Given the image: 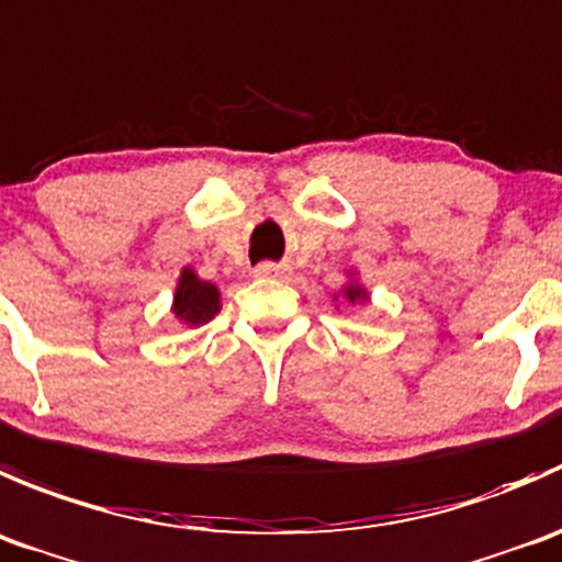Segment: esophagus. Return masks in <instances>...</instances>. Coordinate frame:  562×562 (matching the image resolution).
I'll return each mask as SVG.
<instances>
[{"instance_id": "obj_1", "label": "esophagus", "mask_w": 562, "mask_h": 562, "mask_svg": "<svg viewBox=\"0 0 562 562\" xmlns=\"http://www.w3.org/2000/svg\"><path fill=\"white\" fill-rule=\"evenodd\" d=\"M281 273H283V270L273 262H262V265H257V268H254V276H257V279H279Z\"/></svg>"}]
</instances>
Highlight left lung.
<instances>
[{
    "label": "left lung",
    "mask_w": 562,
    "mask_h": 562,
    "mask_svg": "<svg viewBox=\"0 0 562 562\" xmlns=\"http://www.w3.org/2000/svg\"><path fill=\"white\" fill-rule=\"evenodd\" d=\"M369 289L363 286L355 270H347V283L333 294V303H347V305H363L369 303Z\"/></svg>",
    "instance_id": "obj_1"
}]
</instances>
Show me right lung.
Here are the masks:
<instances>
[{
    "label": "right lung",
    "instance_id": "obj_1",
    "mask_svg": "<svg viewBox=\"0 0 562 562\" xmlns=\"http://www.w3.org/2000/svg\"><path fill=\"white\" fill-rule=\"evenodd\" d=\"M221 311V289L213 281L199 279L191 265L180 270L175 297H171V314L182 327H199L213 319Z\"/></svg>",
    "mask_w": 562,
    "mask_h": 562
}]
</instances>
